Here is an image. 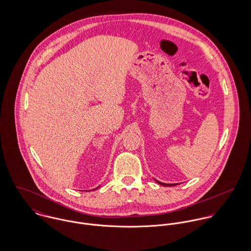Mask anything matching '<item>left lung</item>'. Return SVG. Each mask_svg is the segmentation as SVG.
<instances>
[{
	"mask_svg": "<svg viewBox=\"0 0 251 251\" xmlns=\"http://www.w3.org/2000/svg\"><path fill=\"white\" fill-rule=\"evenodd\" d=\"M156 182L159 183V184H161V185H163V186H173V185L178 184V183H163V182H160V181H158V180H156Z\"/></svg>",
	"mask_w": 251,
	"mask_h": 251,
	"instance_id": "obj_1",
	"label": "left lung"
}]
</instances>
